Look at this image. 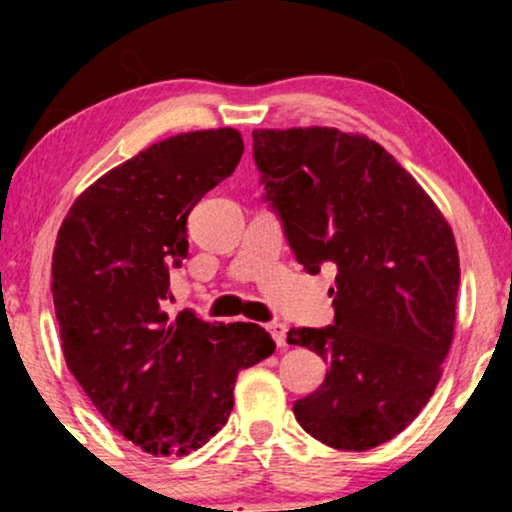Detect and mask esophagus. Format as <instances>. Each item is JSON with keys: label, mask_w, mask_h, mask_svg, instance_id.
Here are the masks:
<instances>
[{"label": "esophagus", "mask_w": 512, "mask_h": 512, "mask_svg": "<svg viewBox=\"0 0 512 512\" xmlns=\"http://www.w3.org/2000/svg\"><path fill=\"white\" fill-rule=\"evenodd\" d=\"M267 330L274 337V342H276V346H279V349H281V346H286V325H284V322H269Z\"/></svg>", "instance_id": "1"}]
</instances>
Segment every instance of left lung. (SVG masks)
Masks as SVG:
<instances>
[{
  "label": "left lung",
  "mask_w": 512,
  "mask_h": 512,
  "mask_svg": "<svg viewBox=\"0 0 512 512\" xmlns=\"http://www.w3.org/2000/svg\"><path fill=\"white\" fill-rule=\"evenodd\" d=\"M257 170L296 260L337 267L334 325L289 330L330 366L296 421L337 450L402 433L436 390L455 334L460 255L424 187L366 134L255 129Z\"/></svg>",
  "instance_id": "8db88e82"
}]
</instances>
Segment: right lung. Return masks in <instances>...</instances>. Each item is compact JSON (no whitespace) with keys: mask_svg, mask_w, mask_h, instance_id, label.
<instances>
[{"mask_svg":"<svg viewBox=\"0 0 512 512\" xmlns=\"http://www.w3.org/2000/svg\"><path fill=\"white\" fill-rule=\"evenodd\" d=\"M243 156L238 129L151 144L86 187L52 252L64 361L93 407L151 455H190L226 426L243 368L276 344L252 322L166 313L170 267L187 257V216Z\"/></svg>","mask_w":512,"mask_h":512,"instance_id":"add662e5","label":"right lung"}]
</instances>
